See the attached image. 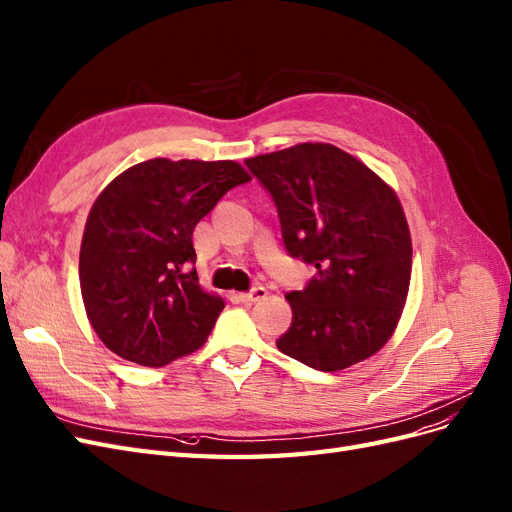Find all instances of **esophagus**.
I'll return each mask as SVG.
<instances>
[{
    "label": "esophagus",
    "instance_id": "1",
    "mask_svg": "<svg viewBox=\"0 0 512 512\" xmlns=\"http://www.w3.org/2000/svg\"><path fill=\"white\" fill-rule=\"evenodd\" d=\"M266 295H268V289H266V287H253L251 291L238 293V300L244 302V304H255V302L266 300Z\"/></svg>",
    "mask_w": 512,
    "mask_h": 512
}]
</instances>
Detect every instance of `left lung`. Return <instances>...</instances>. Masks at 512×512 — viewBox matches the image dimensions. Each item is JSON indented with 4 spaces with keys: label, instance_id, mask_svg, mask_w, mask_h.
<instances>
[{
    "label": "left lung",
    "instance_id": "1",
    "mask_svg": "<svg viewBox=\"0 0 512 512\" xmlns=\"http://www.w3.org/2000/svg\"><path fill=\"white\" fill-rule=\"evenodd\" d=\"M278 210L285 249L317 268L287 302L280 353L336 372L383 349L410 285L412 244L395 191L334 144L304 142L246 159Z\"/></svg>",
    "mask_w": 512,
    "mask_h": 512
}]
</instances>
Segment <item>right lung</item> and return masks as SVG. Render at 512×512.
Here are the masks:
<instances>
[{"instance_id":"obj_1","label":"right lung","mask_w":512,"mask_h":512,"mask_svg":"<svg viewBox=\"0 0 512 512\" xmlns=\"http://www.w3.org/2000/svg\"><path fill=\"white\" fill-rule=\"evenodd\" d=\"M251 176L236 161L148 159L97 197L80 244V291L112 353L161 368L206 342L225 308L200 287L193 229Z\"/></svg>"}]
</instances>
